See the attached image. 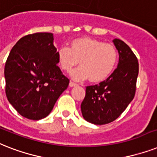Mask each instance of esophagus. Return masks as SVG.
<instances>
[{
    "mask_svg": "<svg viewBox=\"0 0 157 157\" xmlns=\"http://www.w3.org/2000/svg\"><path fill=\"white\" fill-rule=\"evenodd\" d=\"M70 86H71V87H73V86H78V84L77 83H75V82H70Z\"/></svg>",
    "mask_w": 157,
    "mask_h": 157,
    "instance_id": "34e87169",
    "label": "esophagus"
}]
</instances>
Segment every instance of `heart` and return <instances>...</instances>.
Instances as JSON below:
<instances>
[{"label":"heart","instance_id":"1","mask_svg":"<svg viewBox=\"0 0 157 157\" xmlns=\"http://www.w3.org/2000/svg\"><path fill=\"white\" fill-rule=\"evenodd\" d=\"M57 57L60 67L67 72L79 61L81 66L71 72V77L75 81H82L89 78L91 82H100L112 74L118 55L112 44L83 37L74 40L71 48H59Z\"/></svg>","mask_w":157,"mask_h":157}]
</instances>
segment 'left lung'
I'll return each instance as SVG.
<instances>
[{
    "mask_svg": "<svg viewBox=\"0 0 157 157\" xmlns=\"http://www.w3.org/2000/svg\"><path fill=\"white\" fill-rule=\"evenodd\" d=\"M119 54L117 67L107 79L86 87L81 104L83 118L95 125L113 121L134 99L139 75L138 59L130 48L119 39L113 40Z\"/></svg>",
    "mask_w": 157,
    "mask_h": 157,
    "instance_id": "obj_1",
    "label": "left lung"
}]
</instances>
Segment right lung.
Listing matches in <instances>:
<instances>
[{
	"mask_svg": "<svg viewBox=\"0 0 157 157\" xmlns=\"http://www.w3.org/2000/svg\"><path fill=\"white\" fill-rule=\"evenodd\" d=\"M53 34L35 33L22 37L11 49L6 66V93L20 115L31 120L51 113L70 80L57 66Z\"/></svg>",
	"mask_w": 157,
	"mask_h": 157,
	"instance_id": "1",
	"label": "right lung"
}]
</instances>
